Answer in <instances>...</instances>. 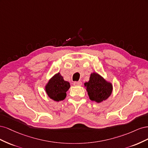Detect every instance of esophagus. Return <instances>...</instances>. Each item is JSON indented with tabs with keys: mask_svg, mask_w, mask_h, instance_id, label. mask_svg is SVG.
Masks as SVG:
<instances>
[{
	"mask_svg": "<svg viewBox=\"0 0 148 148\" xmlns=\"http://www.w3.org/2000/svg\"><path fill=\"white\" fill-rule=\"evenodd\" d=\"M73 84L75 85V86H81V85L82 84V82H75L73 83Z\"/></svg>",
	"mask_w": 148,
	"mask_h": 148,
	"instance_id": "obj_1",
	"label": "esophagus"
}]
</instances>
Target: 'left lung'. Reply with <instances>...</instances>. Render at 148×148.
Here are the masks:
<instances>
[{
  "label": "left lung",
  "mask_w": 148,
  "mask_h": 148,
  "mask_svg": "<svg viewBox=\"0 0 148 148\" xmlns=\"http://www.w3.org/2000/svg\"><path fill=\"white\" fill-rule=\"evenodd\" d=\"M89 99L100 103L106 100L112 92V84L107 82L100 75L94 72L91 74L89 82L84 83Z\"/></svg>",
  "instance_id": "8db88e82"
}]
</instances>
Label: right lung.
I'll list each match as a JSON object with an SVG mask.
<instances>
[{
  "mask_svg": "<svg viewBox=\"0 0 148 148\" xmlns=\"http://www.w3.org/2000/svg\"><path fill=\"white\" fill-rule=\"evenodd\" d=\"M70 87L69 82L65 81L60 73H58L49 79L45 89L47 95L51 99L59 102L65 99L66 96V92Z\"/></svg>",
  "mask_w": 148,
  "mask_h": 148,
  "instance_id": "obj_1",
  "label": "right lung"
}]
</instances>
